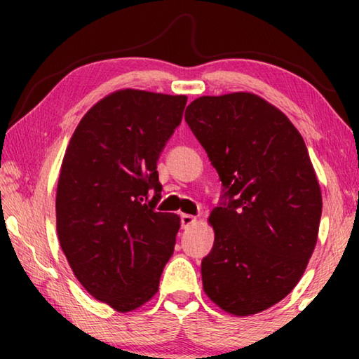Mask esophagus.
<instances>
[{
  "mask_svg": "<svg viewBox=\"0 0 359 359\" xmlns=\"http://www.w3.org/2000/svg\"><path fill=\"white\" fill-rule=\"evenodd\" d=\"M194 223H196V217L188 215V214H182L180 215V224H182V228H184V229L190 228L191 224H194Z\"/></svg>",
  "mask_w": 359,
  "mask_h": 359,
  "instance_id": "esophagus-1",
  "label": "esophagus"
}]
</instances>
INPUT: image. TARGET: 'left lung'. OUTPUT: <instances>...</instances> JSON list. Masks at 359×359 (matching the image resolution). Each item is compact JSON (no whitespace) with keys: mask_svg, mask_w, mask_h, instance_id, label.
<instances>
[{"mask_svg":"<svg viewBox=\"0 0 359 359\" xmlns=\"http://www.w3.org/2000/svg\"><path fill=\"white\" fill-rule=\"evenodd\" d=\"M185 121L223 187L201 263L205 294L239 317L266 311L296 287L317 244L323 203L306 142L252 93L201 96Z\"/></svg>","mask_w":359,"mask_h":359,"instance_id":"8db88e82","label":"left lung"}]
</instances>
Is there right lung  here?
<instances>
[{
	"mask_svg": "<svg viewBox=\"0 0 359 359\" xmlns=\"http://www.w3.org/2000/svg\"><path fill=\"white\" fill-rule=\"evenodd\" d=\"M187 96L120 90L83 115L63 158L57 233L90 294L130 312L158 291L180 218L161 199L156 161L184 115Z\"/></svg>",
	"mask_w": 359,
	"mask_h": 359,
	"instance_id": "add662e5",
	"label": "right lung"
}]
</instances>
